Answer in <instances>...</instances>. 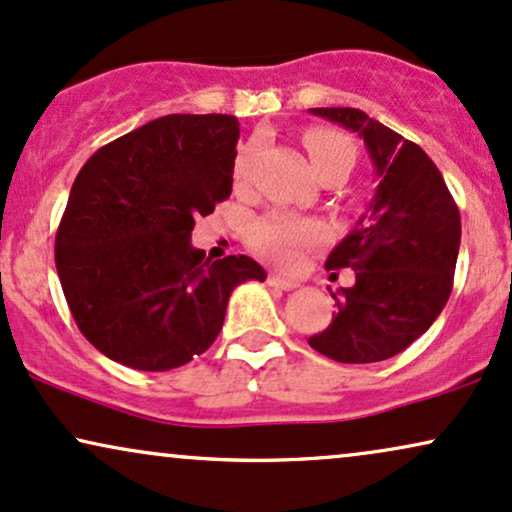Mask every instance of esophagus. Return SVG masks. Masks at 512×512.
<instances>
[{"mask_svg":"<svg viewBox=\"0 0 512 512\" xmlns=\"http://www.w3.org/2000/svg\"><path fill=\"white\" fill-rule=\"evenodd\" d=\"M268 285L270 287H277V289H285V292H289V289L299 287V282L289 280V277H282V275H277V273H268Z\"/></svg>","mask_w":512,"mask_h":512,"instance_id":"1","label":"esophagus"}]
</instances>
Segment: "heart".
<instances>
[{
    "label": "heart",
    "instance_id": "heart-1",
    "mask_svg": "<svg viewBox=\"0 0 512 512\" xmlns=\"http://www.w3.org/2000/svg\"><path fill=\"white\" fill-rule=\"evenodd\" d=\"M306 149L318 175L330 173V170H344L349 175L353 163H356V144L337 130H311L306 135ZM254 151L256 147H244L239 151L235 163V180L239 185L249 180ZM249 239L256 251H261L277 266L289 268L299 261L306 249L325 242L327 230L318 220H304L289 216V213H268L251 225Z\"/></svg>",
    "mask_w": 512,
    "mask_h": 512
}]
</instances>
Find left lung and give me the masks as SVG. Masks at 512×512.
I'll return each instance as SVG.
<instances>
[{
    "label": "left lung",
    "mask_w": 512,
    "mask_h": 512,
    "mask_svg": "<svg viewBox=\"0 0 512 512\" xmlns=\"http://www.w3.org/2000/svg\"><path fill=\"white\" fill-rule=\"evenodd\" d=\"M363 137L377 173L370 211L327 256L356 285L332 294L337 315L308 344L339 363H377L430 330L449 301L460 246V213L439 168L361 109H311Z\"/></svg>",
    "instance_id": "8db88e82"
}]
</instances>
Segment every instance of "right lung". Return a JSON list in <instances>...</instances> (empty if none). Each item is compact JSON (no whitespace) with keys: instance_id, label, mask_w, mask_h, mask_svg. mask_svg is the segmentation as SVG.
<instances>
[{"instance_id":"add662e5","label":"right lung","mask_w":512,"mask_h":512,"mask_svg":"<svg viewBox=\"0 0 512 512\" xmlns=\"http://www.w3.org/2000/svg\"><path fill=\"white\" fill-rule=\"evenodd\" d=\"M239 123L170 113L97 149L80 168L56 230V273L94 349L163 372L201 356L223 330L227 299L266 280L249 256L208 261L194 218L232 192Z\"/></svg>"}]
</instances>
